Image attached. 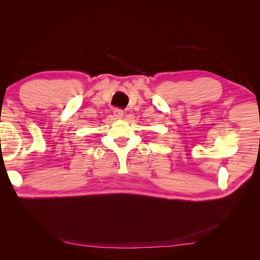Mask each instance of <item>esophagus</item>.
<instances>
[{"mask_svg":"<svg viewBox=\"0 0 260 260\" xmlns=\"http://www.w3.org/2000/svg\"><path fill=\"white\" fill-rule=\"evenodd\" d=\"M114 116L116 119H121V118L123 117V111H121V109L119 108H115L114 109Z\"/></svg>","mask_w":260,"mask_h":260,"instance_id":"34e87169","label":"esophagus"}]
</instances>
